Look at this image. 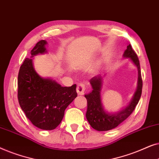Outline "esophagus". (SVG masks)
<instances>
[{
  "label": "esophagus",
  "mask_w": 159,
  "mask_h": 159,
  "mask_svg": "<svg viewBox=\"0 0 159 159\" xmlns=\"http://www.w3.org/2000/svg\"><path fill=\"white\" fill-rule=\"evenodd\" d=\"M84 91H85V87L83 84L80 83L77 85V93L79 95H84Z\"/></svg>",
  "instance_id": "esophagus-1"
}]
</instances>
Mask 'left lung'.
Returning <instances> with one entry per match:
<instances>
[{
    "label": "left lung",
    "mask_w": 159,
    "mask_h": 159,
    "mask_svg": "<svg viewBox=\"0 0 159 159\" xmlns=\"http://www.w3.org/2000/svg\"><path fill=\"white\" fill-rule=\"evenodd\" d=\"M123 58H129L132 64L138 69V77L135 93L129 104L122 109L116 112L108 111L104 108L101 101V90L103 82V77L97 75L90 80L92 91L84 95L88 101V109L86 118L90 125L97 131H108L117 126L128 118L138 103L142 94L143 81L138 58L129 45L123 54Z\"/></svg>",
    "instance_id": "1"
}]
</instances>
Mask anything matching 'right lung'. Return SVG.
Here are the masks:
<instances>
[{
	"mask_svg": "<svg viewBox=\"0 0 159 159\" xmlns=\"http://www.w3.org/2000/svg\"><path fill=\"white\" fill-rule=\"evenodd\" d=\"M47 41L37 43L26 58L18 75V100L26 116L35 127L54 129L59 125L65 109L77 96L76 84L63 87L51 77H43L35 71L34 56L47 53Z\"/></svg>",
	"mask_w": 159,
	"mask_h": 159,
	"instance_id": "1",
	"label": "right lung"
}]
</instances>
